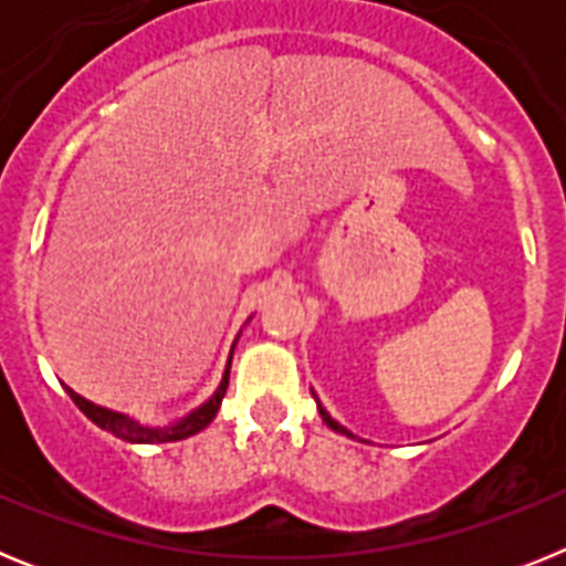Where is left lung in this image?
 Listing matches in <instances>:
<instances>
[{"mask_svg":"<svg viewBox=\"0 0 566 566\" xmlns=\"http://www.w3.org/2000/svg\"><path fill=\"white\" fill-rule=\"evenodd\" d=\"M317 408H319V405H317ZM319 417H323V422H326V424H328V428H332V431H337V433H345V437H352V433L345 431V428H343V424H339V422H334V419H332V417H328V413H326V411H323V408H319Z\"/></svg>","mask_w":566,"mask_h":566,"instance_id":"1","label":"left lung"}]
</instances>
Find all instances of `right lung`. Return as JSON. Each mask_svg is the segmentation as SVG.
Masks as SVG:
<instances>
[{"mask_svg": "<svg viewBox=\"0 0 566 566\" xmlns=\"http://www.w3.org/2000/svg\"><path fill=\"white\" fill-rule=\"evenodd\" d=\"M229 365H232V357H229ZM229 365H227V371H223V379H221V385H218V391H214L212 397H209L207 402L198 408V411H192L189 417L178 419V422L167 424V428H153V424L135 422V419L124 417V413L109 411V408H102V405H93L90 399L78 397L76 391H70V388H67V394H70V399L78 405V411H82L90 422H96L102 431L113 433V437L124 439V442H135V444L178 442V439L195 437L198 431H203V428H207V424L214 419V413H218V408H221V402H223V394H227Z\"/></svg>", "mask_w": 566, "mask_h": 566, "instance_id": "1", "label": "right lung"}]
</instances>
